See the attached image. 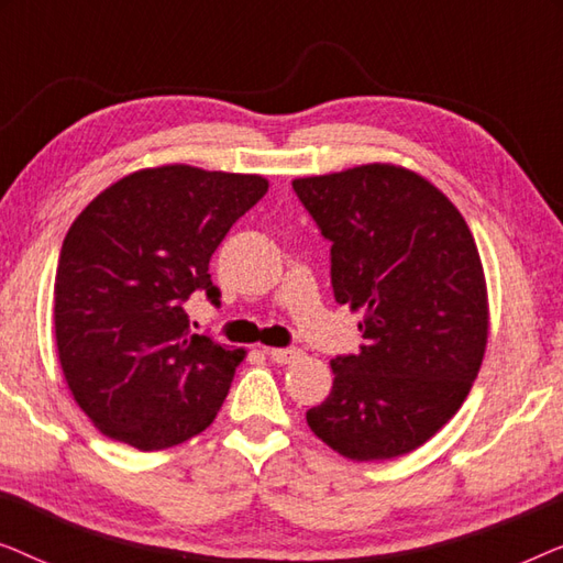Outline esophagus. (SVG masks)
Segmentation results:
<instances>
[{
	"label": "esophagus",
	"instance_id": "1",
	"mask_svg": "<svg viewBox=\"0 0 563 563\" xmlns=\"http://www.w3.org/2000/svg\"><path fill=\"white\" fill-rule=\"evenodd\" d=\"M266 356L274 361V364H291V361L302 356L299 349H266Z\"/></svg>",
	"mask_w": 563,
	"mask_h": 563
}]
</instances>
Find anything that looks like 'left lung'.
I'll return each mask as SVG.
<instances>
[{
    "instance_id": "8db88e82",
    "label": "left lung",
    "mask_w": 563,
    "mask_h": 563,
    "mask_svg": "<svg viewBox=\"0 0 563 563\" xmlns=\"http://www.w3.org/2000/svg\"><path fill=\"white\" fill-rule=\"evenodd\" d=\"M330 243L338 305L364 312V345L335 356L307 426L353 461L410 453L449 422L487 349L489 310L466 220L428 179L389 164L295 179Z\"/></svg>"
}]
</instances>
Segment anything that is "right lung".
Masks as SVG:
<instances>
[{"instance_id":"right-lung-1","label":"right lung","mask_w":563,"mask_h":563,"mask_svg":"<svg viewBox=\"0 0 563 563\" xmlns=\"http://www.w3.org/2000/svg\"><path fill=\"white\" fill-rule=\"evenodd\" d=\"M256 174L143 168L91 199L56 268V343L76 405L104 435L161 451L202 433L245 353L189 330L187 299L218 307L210 258L261 197Z\"/></svg>"}]
</instances>
